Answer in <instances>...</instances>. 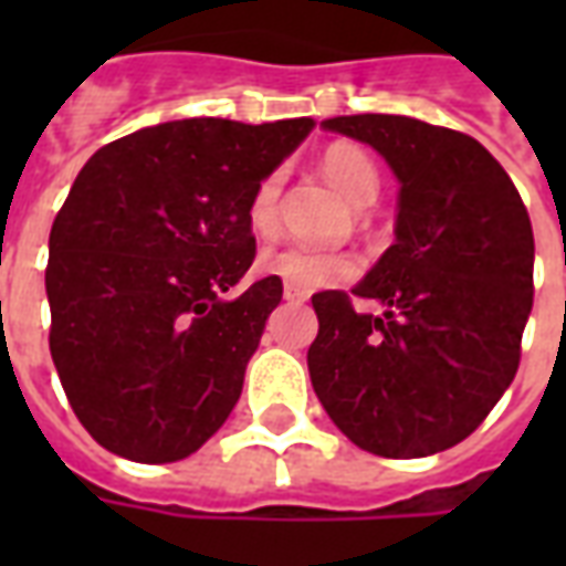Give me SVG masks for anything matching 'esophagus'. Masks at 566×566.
<instances>
[{
	"instance_id": "obj_1",
	"label": "esophagus",
	"mask_w": 566,
	"mask_h": 566,
	"mask_svg": "<svg viewBox=\"0 0 566 566\" xmlns=\"http://www.w3.org/2000/svg\"><path fill=\"white\" fill-rule=\"evenodd\" d=\"M284 300H291V303H306L308 294H306V291H300V287H291V284H284Z\"/></svg>"
}]
</instances>
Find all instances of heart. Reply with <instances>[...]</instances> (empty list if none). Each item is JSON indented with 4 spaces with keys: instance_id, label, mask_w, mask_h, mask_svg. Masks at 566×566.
<instances>
[{
    "instance_id": "b5f03b06",
    "label": "heart",
    "mask_w": 566,
    "mask_h": 566,
    "mask_svg": "<svg viewBox=\"0 0 566 566\" xmlns=\"http://www.w3.org/2000/svg\"><path fill=\"white\" fill-rule=\"evenodd\" d=\"M321 169L343 190L348 202L367 209L379 197V169L367 150L352 142H336L324 150ZM282 172H270L248 199V223L260 239H270L279 230V202H282ZM260 272L282 279L300 291H321L343 284L357 275V260L339 251H312V248H279L260 258Z\"/></svg>"
}]
</instances>
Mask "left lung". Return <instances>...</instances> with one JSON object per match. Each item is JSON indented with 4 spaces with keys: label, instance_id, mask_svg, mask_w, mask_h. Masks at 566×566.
Listing matches in <instances>:
<instances>
[{
    "label": "left lung",
    "instance_id": "left-lung-1",
    "mask_svg": "<svg viewBox=\"0 0 566 566\" xmlns=\"http://www.w3.org/2000/svg\"><path fill=\"white\" fill-rule=\"evenodd\" d=\"M379 150L400 181L394 245L352 287L312 296L308 376L333 424L381 458H427L473 433L510 388L534 306V230L482 145L403 115L321 124Z\"/></svg>",
    "mask_w": 566,
    "mask_h": 566
}]
</instances>
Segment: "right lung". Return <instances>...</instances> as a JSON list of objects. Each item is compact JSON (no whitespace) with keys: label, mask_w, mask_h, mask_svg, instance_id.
<instances>
[{"label":"right lung","mask_w":566,"mask_h":566,"mask_svg":"<svg viewBox=\"0 0 566 566\" xmlns=\"http://www.w3.org/2000/svg\"><path fill=\"white\" fill-rule=\"evenodd\" d=\"M312 117H187L84 163L51 227V357L103 449L172 463L218 433L242 394L282 279L227 300L254 260L248 199Z\"/></svg>","instance_id":"1"}]
</instances>
